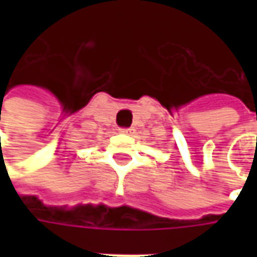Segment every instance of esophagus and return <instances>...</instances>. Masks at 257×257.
I'll return each instance as SVG.
<instances>
[{"mask_svg": "<svg viewBox=\"0 0 257 257\" xmlns=\"http://www.w3.org/2000/svg\"><path fill=\"white\" fill-rule=\"evenodd\" d=\"M119 132H121V134H131V132H132V129H131V128H121V129H119Z\"/></svg>", "mask_w": 257, "mask_h": 257, "instance_id": "34e87169", "label": "esophagus"}]
</instances>
